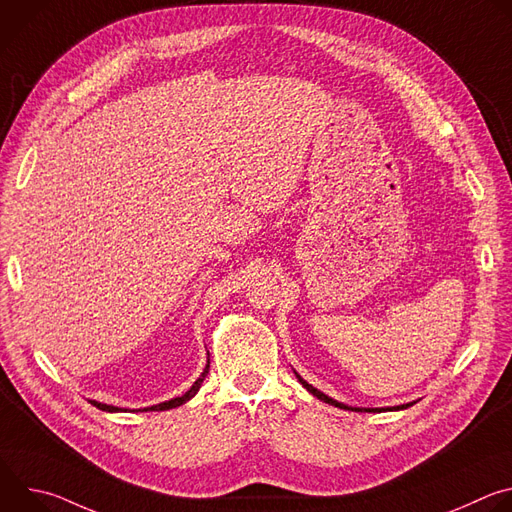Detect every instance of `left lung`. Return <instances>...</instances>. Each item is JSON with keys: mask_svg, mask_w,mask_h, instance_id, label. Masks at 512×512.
I'll use <instances>...</instances> for the list:
<instances>
[{"mask_svg": "<svg viewBox=\"0 0 512 512\" xmlns=\"http://www.w3.org/2000/svg\"><path fill=\"white\" fill-rule=\"evenodd\" d=\"M296 373V371H294ZM296 377H298V381L314 395V397H318L320 401H324V403H328V405H334V407H340V409H348V411H399V409H407V407H411L413 403H403V405H395V407H377V409H373V407H350V405H346V403H340V401H336V399H332V397H328L326 393H322V391H318L316 387H312L308 381H304L298 373H296Z\"/></svg>", "mask_w": 512, "mask_h": 512, "instance_id": "left-lung-1", "label": "left lung"}]
</instances>
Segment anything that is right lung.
Segmentation results:
<instances>
[{
	"label": "right lung",
	"instance_id": "add662e5",
	"mask_svg": "<svg viewBox=\"0 0 512 512\" xmlns=\"http://www.w3.org/2000/svg\"><path fill=\"white\" fill-rule=\"evenodd\" d=\"M208 369H210V358H206V367H204V371H202V375L194 381V385L182 395V397H174V399H170V401H164V403H158V405H152V407H143V409H137V411H166V409H174V407H180V405H184L186 401H190L196 393H198V389H200V385H202V381L206 379V375H208ZM97 409H101V411H109V413H115V411H125V409H121V407H113V405H107V403H99V401H95V399H89Z\"/></svg>",
	"mask_w": 512,
	"mask_h": 512
}]
</instances>
